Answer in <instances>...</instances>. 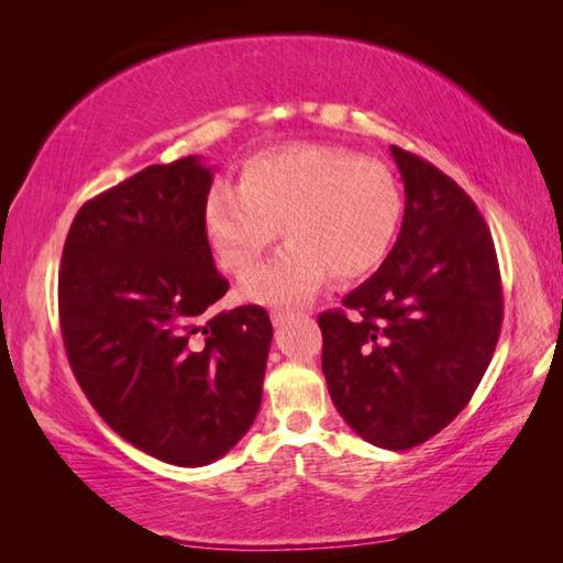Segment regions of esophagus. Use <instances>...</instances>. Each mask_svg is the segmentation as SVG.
I'll return each instance as SVG.
<instances>
[{
  "label": "esophagus",
  "instance_id": "esophagus-1",
  "mask_svg": "<svg viewBox=\"0 0 563 563\" xmlns=\"http://www.w3.org/2000/svg\"><path fill=\"white\" fill-rule=\"evenodd\" d=\"M292 314L290 312H285V309H275V312H271V319H273V324L275 327H280L283 321H288Z\"/></svg>",
  "mask_w": 563,
  "mask_h": 563
}]
</instances>
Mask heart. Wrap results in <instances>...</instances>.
<instances>
[{
    "mask_svg": "<svg viewBox=\"0 0 563 563\" xmlns=\"http://www.w3.org/2000/svg\"><path fill=\"white\" fill-rule=\"evenodd\" d=\"M401 190L387 166L353 152L295 145L244 164L242 186L214 184L202 210L220 263L254 266L283 234L280 254L244 275L263 305H295L324 280H357L385 263L401 222Z\"/></svg>",
    "mask_w": 563,
    "mask_h": 563,
    "instance_id": "heart-1",
    "label": "heart"
}]
</instances>
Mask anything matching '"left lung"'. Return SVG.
Returning a JSON list of instances; mask_svg holds the SVG:
<instances>
[{
	"instance_id": "8db88e82",
	"label": "left lung",
	"mask_w": 563,
	"mask_h": 563,
	"mask_svg": "<svg viewBox=\"0 0 563 563\" xmlns=\"http://www.w3.org/2000/svg\"><path fill=\"white\" fill-rule=\"evenodd\" d=\"M404 181L397 244L373 278L319 314L321 369L339 413L385 450L452 423L479 387L504 321L492 232L450 176L391 147Z\"/></svg>"
}]
</instances>
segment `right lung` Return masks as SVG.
<instances>
[{"label": "right lung", "instance_id": "right-lung-1", "mask_svg": "<svg viewBox=\"0 0 563 563\" xmlns=\"http://www.w3.org/2000/svg\"><path fill=\"white\" fill-rule=\"evenodd\" d=\"M212 172L154 164L79 208L57 280L71 373L130 445L202 466L254 423L273 327L258 305L214 312L230 290L208 244Z\"/></svg>", "mask_w": 563, "mask_h": 563}]
</instances>
